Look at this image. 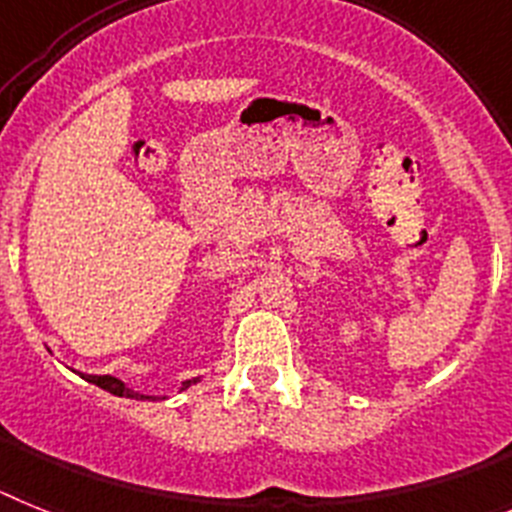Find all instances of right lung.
<instances>
[{"label": "right lung", "instance_id": "obj_1", "mask_svg": "<svg viewBox=\"0 0 512 512\" xmlns=\"http://www.w3.org/2000/svg\"><path fill=\"white\" fill-rule=\"evenodd\" d=\"M84 381H90V384L100 386V389L110 391V394H115V397H126V399H149V402H157V399H164V397H154V394H141V391L131 389V386L123 384L121 379H115V376H87V373H82ZM198 384V379H190V381H182L180 391L188 389V386Z\"/></svg>", "mask_w": 512, "mask_h": 512}]
</instances>
